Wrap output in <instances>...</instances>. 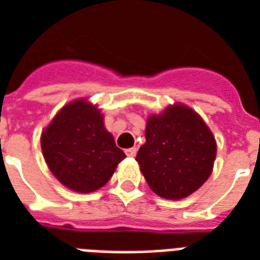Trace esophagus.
Listing matches in <instances>:
<instances>
[{"mask_svg":"<svg viewBox=\"0 0 260 260\" xmlns=\"http://www.w3.org/2000/svg\"><path fill=\"white\" fill-rule=\"evenodd\" d=\"M136 152H138V148H136V147H132V148H126V150H125L126 156H129V158H134V156H136Z\"/></svg>","mask_w":260,"mask_h":260,"instance_id":"obj_1","label":"esophagus"}]
</instances>
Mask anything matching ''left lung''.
Wrapping results in <instances>:
<instances>
[{"mask_svg":"<svg viewBox=\"0 0 260 260\" xmlns=\"http://www.w3.org/2000/svg\"><path fill=\"white\" fill-rule=\"evenodd\" d=\"M216 140L201 116L183 104L147 118L146 143L136 155L151 190L181 200L201 187L213 170Z\"/></svg>","mask_w":260,"mask_h":260,"instance_id":"8db88e82","label":"left lung"}]
</instances>
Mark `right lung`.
I'll use <instances>...</instances> for the list:
<instances>
[{
  "label": "right lung",
  "instance_id": "obj_1",
  "mask_svg": "<svg viewBox=\"0 0 260 260\" xmlns=\"http://www.w3.org/2000/svg\"><path fill=\"white\" fill-rule=\"evenodd\" d=\"M47 166L62 185L77 193H91L105 185L125 158L97 106L79 98L59 110L43 131Z\"/></svg>",
  "mask_w": 260,
  "mask_h": 260
}]
</instances>
